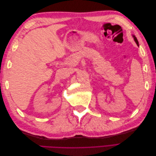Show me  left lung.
Here are the masks:
<instances>
[{
    "label": "left lung",
    "instance_id": "left-lung-1",
    "mask_svg": "<svg viewBox=\"0 0 156 156\" xmlns=\"http://www.w3.org/2000/svg\"><path fill=\"white\" fill-rule=\"evenodd\" d=\"M133 37H134V40H135V42H136V44H137L138 46H139V41H138L137 39H136V37L135 36H133Z\"/></svg>",
    "mask_w": 156,
    "mask_h": 156
}]
</instances>
